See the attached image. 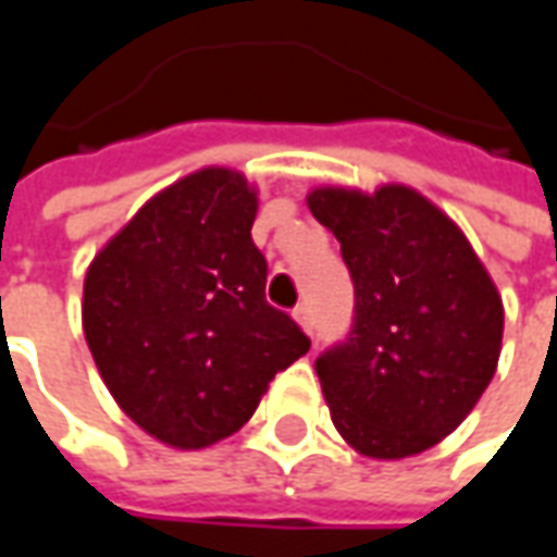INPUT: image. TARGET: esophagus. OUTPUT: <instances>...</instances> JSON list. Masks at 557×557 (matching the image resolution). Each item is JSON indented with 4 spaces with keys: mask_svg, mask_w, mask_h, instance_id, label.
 Wrapping results in <instances>:
<instances>
[{
    "mask_svg": "<svg viewBox=\"0 0 557 557\" xmlns=\"http://www.w3.org/2000/svg\"><path fill=\"white\" fill-rule=\"evenodd\" d=\"M292 317L298 319V325H301L307 334H313V310H310V305H298L292 310Z\"/></svg>",
    "mask_w": 557,
    "mask_h": 557,
    "instance_id": "obj_1",
    "label": "esophagus"
}]
</instances>
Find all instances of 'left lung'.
<instances>
[{"label":"left lung","instance_id":"obj_1","mask_svg":"<svg viewBox=\"0 0 557 557\" xmlns=\"http://www.w3.org/2000/svg\"><path fill=\"white\" fill-rule=\"evenodd\" d=\"M307 205L341 240L356 289L352 329L317 359L334 428L368 458L425 453L495 376V283L461 228L407 186H325Z\"/></svg>","mask_w":557,"mask_h":557}]
</instances>
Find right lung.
<instances>
[{
    "label": "right lung",
    "instance_id": "1",
    "mask_svg": "<svg viewBox=\"0 0 557 557\" xmlns=\"http://www.w3.org/2000/svg\"><path fill=\"white\" fill-rule=\"evenodd\" d=\"M256 208L238 171H196L150 198L84 280V334L104 386L177 449L235 434L274 373L310 349L265 301Z\"/></svg>",
    "mask_w": 557,
    "mask_h": 557
}]
</instances>
